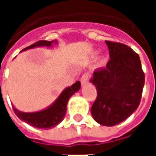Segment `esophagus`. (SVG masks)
I'll return each mask as SVG.
<instances>
[{"label":"esophagus","instance_id":"1","mask_svg":"<svg viewBox=\"0 0 156 156\" xmlns=\"http://www.w3.org/2000/svg\"><path fill=\"white\" fill-rule=\"evenodd\" d=\"M90 77V74L89 73H85L82 76V77H81V79H80L81 84L82 85L86 84L87 83H88V81H89Z\"/></svg>","mask_w":156,"mask_h":156}]
</instances>
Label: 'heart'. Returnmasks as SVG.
Masks as SVG:
<instances>
[{
    "label": "heart",
    "mask_w": 156,
    "mask_h": 156,
    "mask_svg": "<svg viewBox=\"0 0 156 156\" xmlns=\"http://www.w3.org/2000/svg\"><path fill=\"white\" fill-rule=\"evenodd\" d=\"M106 62H107V60H106L105 58H101V60H100V62H99L98 66H104V65L106 63Z\"/></svg>",
    "instance_id": "heart-1"
}]
</instances>
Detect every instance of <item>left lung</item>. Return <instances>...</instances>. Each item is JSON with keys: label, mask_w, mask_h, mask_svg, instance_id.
<instances>
[{"label": "left lung", "mask_w": 156, "mask_h": 156, "mask_svg": "<svg viewBox=\"0 0 156 156\" xmlns=\"http://www.w3.org/2000/svg\"><path fill=\"white\" fill-rule=\"evenodd\" d=\"M105 43L109 61L105 67L94 70L90 80L98 90L91 114L99 124L112 126L124 121L139 106L144 73L139 55L129 47L112 41Z\"/></svg>", "instance_id": "8db88e82"}]
</instances>
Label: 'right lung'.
<instances>
[{
  "label": "right lung",
  "instance_id": "obj_1",
  "mask_svg": "<svg viewBox=\"0 0 156 156\" xmlns=\"http://www.w3.org/2000/svg\"><path fill=\"white\" fill-rule=\"evenodd\" d=\"M54 42L57 44L56 41H39L24 48L23 50H22V51L37 47H51ZM80 88V82L77 81L71 87L66 88L51 105L42 111L36 112H23L16 109L14 105H12L13 111L19 119L32 126L46 129L55 127L63 120L67 109L66 105L69 99L74 93L78 91Z\"/></svg>",
  "mask_w": 156,
  "mask_h": 156
}]
</instances>
